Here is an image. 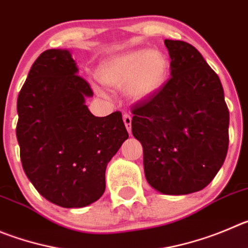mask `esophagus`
I'll return each instance as SVG.
<instances>
[{"label": "esophagus", "instance_id": "obj_1", "mask_svg": "<svg viewBox=\"0 0 248 248\" xmlns=\"http://www.w3.org/2000/svg\"><path fill=\"white\" fill-rule=\"evenodd\" d=\"M124 126H126L127 131L128 133H131V128H132V117L129 115H124Z\"/></svg>", "mask_w": 248, "mask_h": 248}]
</instances>
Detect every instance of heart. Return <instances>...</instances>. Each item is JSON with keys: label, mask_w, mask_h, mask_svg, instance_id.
<instances>
[{"label": "heart", "mask_w": 248, "mask_h": 248, "mask_svg": "<svg viewBox=\"0 0 248 248\" xmlns=\"http://www.w3.org/2000/svg\"><path fill=\"white\" fill-rule=\"evenodd\" d=\"M169 76V61L158 50H133L112 57L98 69L101 83L113 89L126 87L131 100L142 103L164 87Z\"/></svg>", "instance_id": "b5f03b06"}]
</instances>
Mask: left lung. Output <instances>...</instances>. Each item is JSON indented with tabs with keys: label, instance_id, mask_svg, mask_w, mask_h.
I'll list each match as a JSON object with an SVG mask.
<instances>
[{
	"label": "left lung",
	"instance_id": "obj_1",
	"mask_svg": "<svg viewBox=\"0 0 248 248\" xmlns=\"http://www.w3.org/2000/svg\"><path fill=\"white\" fill-rule=\"evenodd\" d=\"M171 78L132 110L148 184L164 194H188L212 182L225 160L229 110L218 75L197 48L164 41Z\"/></svg>",
	"mask_w": 248,
	"mask_h": 248
}]
</instances>
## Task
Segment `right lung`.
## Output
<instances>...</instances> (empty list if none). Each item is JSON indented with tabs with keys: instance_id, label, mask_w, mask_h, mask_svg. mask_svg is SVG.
Returning <instances> with one entry per match:
<instances>
[{
	"instance_id": "add662e5",
	"label": "right lung",
	"mask_w": 248,
	"mask_h": 248,
	"mask_svg": "<svg viewBox=\"0 0 248 248\" xmlns=\"http://www.w3.org/2000/svg\"><path fill=\"white\" fill-rule=\"evenodd\" d=\"M68 50L44 51L29 71L17 100L18 144L23 170L54 204L82 208L105 192V171L128 133L119 111L96 117L93 96Z\"/></svg>"
}]
</instances>
